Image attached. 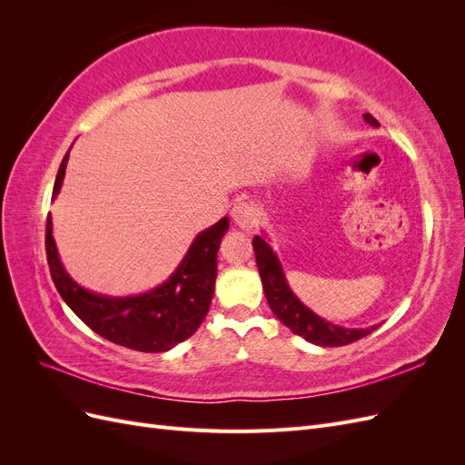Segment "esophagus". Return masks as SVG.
Returning a JSON list of instances; mask_svg holds the SVG:
<instances>
[{
	"instance_id": "34e87169",
	"label": "esophagus",
	"mask_w": 465,
	"mask_h": 465,
	"mask_svg": "<svg viewBox=\"0 0 465 465\" xmlns=\"http://www.w3.org/2000/svg\"><path fill=\"white\" fill-rule=\"evenodd\" d=\"M231 215H232V221L241 229H252L258 223V209L252 205L250 202H238L232 207Z\"/></svg>"
}]
</instances>
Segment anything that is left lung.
I'll use <instances>...</instances> for the list:
<instances>
[{"label": "left lung", "mask_w": 465, "mask_h": 465, "mask_svg": "<svg viewBox=\"0 0 465 465\" xmlns=\"http://www.w3.org/2000/svg\"><path fill=\"white\" fill-rule=\"evenodd\" d=\"M362 118L374 125V128L378 125L371 114H362ZM252 246H254L256 252V263L267 304L294 335H301L306 341L320 347H341L359 341L361 337L372 333L378 328H343L316 316L311 308H306L294 297V292L287 285L283 267H281L272 246L262 236H254Z\"/></svg>", "instance_id": "1"}]
</instances>
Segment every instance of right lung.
<instances>
[{
  "label": "right lung",
  "mask_w": 465,
  "mask_h": 465,
  "mask_svg": "<svg viewBox=\"0 0 465 465\" xmlns=\"http://www.w3.org/2000/svg\"><path fill=\"white\" fill-rule=\"evenodd\" d=\"M69 151L60 164L52 195H58L65 176ZM229 217L193 238L188 254L163 285L137 297H104L77 285L67 275L52 236V217L46 219V258L55 289L65 304L104 340L145 353H163L200 328L217 279V252Z\"/></svg>",
  "instance_id": "obj_1"
}]
</instances>
